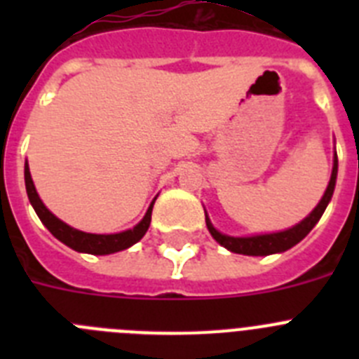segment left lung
<instances>
[{
    "instance_id": "obj_1",
    "label": "left lung",
    "mask_w": 359,
    "mask_h": 359,
    "mask_svg": "<svg viewBox=\"0 0 359 359\" xmlns=\"http://www.w3.org/2000/svg\"><path fill=\"white\" fill-rule=\"evenodd\" d=\"M336 176H338V158H336V152H334V163H332L331 180H329V185L327 189H325V192H323L320 203L313 208V212H311L306 219H302L300 223L287 228V230L273 231V233H259V236H250V237L226 236V233H221L219 230H215L210 217H208L207 212H205V221H207L208 231H210L212 237H214L221 246H224V248L230 250V252L233 253H241V255L259 257V255H273V253L286 252V250L293 248L294 244L300 243V241H302L304 237H306L313 228H315V224L320 221L322 214L325 212V208H327L329 201H331L332 192H334Z\"/></svg>"
}]
</instances>
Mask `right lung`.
<instances>
[{
    "label": "right lung",
    "instance_id": "1",
    "mask_svg": "<svg viewBox=\"0 0 359 359\" xmlns=\"http://www.w3.org/2000/svg\"><path fill=\"white\" fill-rule=\"evenodd\" d=\"M25 185H27V194L32 203V207H34L36 214L39 215L41 223L52 231V236L61 241V243H65L72 250H75V252L91 253V255H109V253H116L122 252V250L131 248L133 244L138 243L145 236V231L149 230L152 207H154V201L158 198L156 196V198L152 199L144 219L136 226L129 228L126 231H120V233H88V231L72 228L69 224H66L65 221L55 217L48 208L44 207V203L41 201L39 194H37L36 185L32 182L28 161L25 163Z\"/></svg>",
    "mask_w": 359,
    "mask_h": 359
}]
</instances>
